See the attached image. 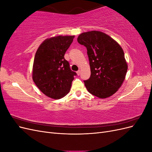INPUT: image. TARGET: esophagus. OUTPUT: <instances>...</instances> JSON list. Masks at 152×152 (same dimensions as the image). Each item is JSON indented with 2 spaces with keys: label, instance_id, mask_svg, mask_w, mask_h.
Masks as SVG:
<instances>
[{
  "label": "esophagus",
  "instance_id": "34e87169",
  "mask_svg": "<svg viewBox=\"0 0 152 152\" xmlns=\"http://www.w3.org/2000/svg\"><path fill=\"white\" fill-rule=\"evenodd\" d=\"M80 70H78L77 72V74L78 75H80Z\"/></svg>",
  "mask_w": 152,
  "mask_h": 152
}]
</instances>
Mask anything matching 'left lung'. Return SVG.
<instances>
[{
	"instance_id": "1",
	"label": "left lung",
	"mask_w": 152,
	"mask_h": 152,
	"mask_svg": "<svg viewBox=\"0 0 152 152\" xmlns=\"http://www.w3.org/2000/svg\"><path fill=\"white\" fill-rule=\"evenodd\" d=\"M77 41L87 50L91 77L84 82L89 93L102 99L115 93L125 79L127 70L121 45L99 31L82 33Z\"/></svg>"
}]
</instances>
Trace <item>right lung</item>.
Here are the masks:
<instances>
[{
    "label": "right lung",
    "mask_w": 152,
    "mask_h": 152,
    "mask_svg": "<svg viewBox=\"0 0 152 152\" xmlns=\"http://www.w3.org/2000/svg\"><path fill=\"white\" fill-rule=\"evenodd\" d=\"M75 36L59 35L45 40L35 53L32 79L45 95L59 99L70 90L77 75L64 58Z\"/></svg>",
    "instance_id": "1"
}]
</instances>
